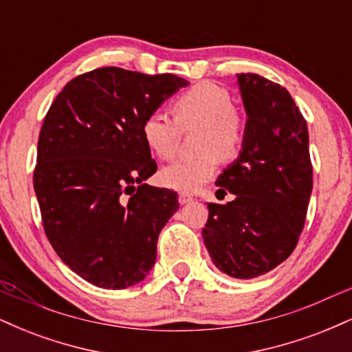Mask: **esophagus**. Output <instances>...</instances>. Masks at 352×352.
<instances>
[{
    "label": "esophagus",
    "mask_w": 352,
    "mask_h": 352,
    "mask_svg": "<svg viewBox=\"0 0 352 352\" xmlns=\"http://www.w3.org/2000/svg\"><path fill=\"white\" fill-rule=\"evenodd\" d=\"M193 199L190 195H187V193H180L179 195V204L180 205H185V204H190V201H192Z\"/></svg>",
    "instance_id": "obj_1"
}]
</instances>
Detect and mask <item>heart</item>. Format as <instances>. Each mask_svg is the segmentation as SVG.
<instances>
[{"label":"heart","instance_id":"b5f03b06","mask_svg":"<svg viewBox=\"0 0 352 352\" xmlns=\"http://www.w3.org/2000/svg\"><path fill=\"white\" fill-rule=\"evenodd\" d=\"M173 120L162 112H152L144 119L142 139L159 159L167 160L175 153L180 131L199 127L193 159H182L160 172L165 187L182 193H195L217 173L221 159H235L246 137L243 117L233 109L227 89L213 82H200L187 89L172 102Z\"/></svg>","mask_w":352,"mask_h":352}]
</instances>
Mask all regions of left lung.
<instances>
[{"label": "left lung", "instance_id": "left-lung-1", "mask_svg": "<svg viewBox=\"0 0 352 352\" xmlns=\"http://www.w3.org/2000/svg\"><path fill=\"white\" fill-rule=\"evenodd\" d=\"M246 116L240 157L217 179L235 195L208 204L201 230L213 265L250 280L283 263L305 227L313 190L308 125L289 92L258 74H238ZM217 192V193H218Z\"/></svg>", "mask_w": 352, "mask_h": 352}]
</instances>
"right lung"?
<instances>
[{
	"mask_svg": "<svg viewBox=\"0 0 352 352\" xmlns=\"http://www.w3.org/2000/svg\"><path fill=\"white\" fill-rule=\"evenodd\" d=\"M188 80L99 67L56 96L39 132L33 175L47 240L91 285L124 289L142 281L179 195L144 184L157 172L144 119Z\"/></svg>",
	"mask_w": 352,
	"mask_h": 352,
	"instance_id": "add662e5",
	"label": "right lung"
}]
</instances>
